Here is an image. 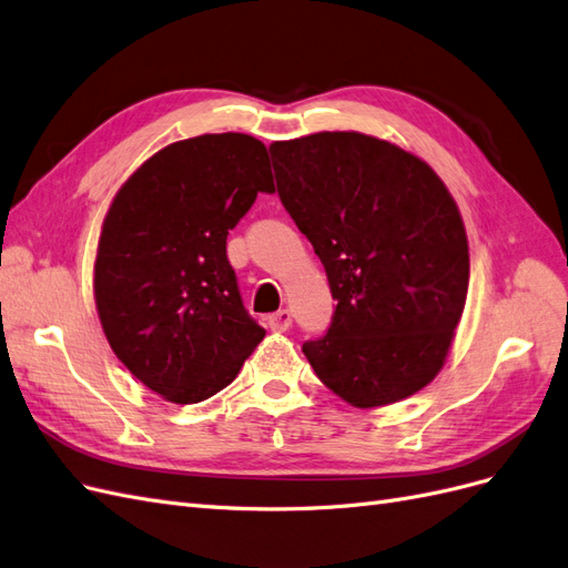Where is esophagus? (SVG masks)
Wrapping results in <instances>:
<instances>
[{
    "mask_svg": "<svg viewBox=\"0 0 568 568\" xmlns=\"http://www.w3.org/2000/svg\"><path fill=\"white\" fill-rule=\"evenodd\" d=\"M267 324H270V329H272V332L282 334V332H286L288 326H291V313H288V311L274 313V315H270V317H267Z\"/></svg>",
    "mask_w": 568,
    "mask_h": 568,
    "instance_id": "obj_1",
    "label": "esophagus"
}]
</instances>
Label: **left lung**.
Here are the masks:
<instances>
[{
  "label": "left lung",
  "instance_id": "obj_1",
  "mask_svg": "<svg viewBox=\"0 0 568 568\" xmlns=\"http://www.w3.org/2000/svg\"><path fill=\"white\" fill-rule=\"evenodd\" d=\"M277 192L311 239L336 311L303 343L320 382L353 407L398 403L436 379L469 288V242L434 168L363 132L270 144Z\"/></svg>",
  "mask_w": 568,
  "mask_h": 568
}]
</instances>
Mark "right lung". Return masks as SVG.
<instances>
[{
	"label": "right lung",
	"instance_id": "add662e5",
	"mask_svg": "<svg viewBox=\"0 0 568 568\" xmlns=\"http://www.w3.org/2000/svg\"><path fill=\"white\" fill-rule=\"evenodd\" d=\"M261 192H274L261 140L201 134L146 159L101 222V329L120 363L170 403H201L230 386L265 338L227 261V234Z\"/></svg>",
	"mask_w": 568,
	"mask_h": 568
}]
</instances>
